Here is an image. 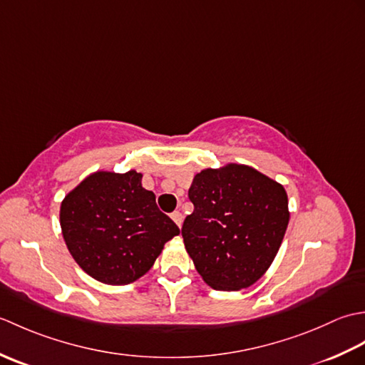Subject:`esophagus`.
<instances>
[{
	"instance_id": "obj_1",
	"label": "esophagus",
	"mask_w": 365,
	"mask_h": 365,
	"mask_svg": "<svg viewBox=\"0 0 365 365\" xmlns=\"http://www.w3.org/2000/svg\"><path fill=\"white\" fill-rule=\"evenodd\" d=\"M170 218H173V221L177 224L178 227L182 226V222H183V215H182L180 212H174V213H170Z\"/></svg>"
}]
</instances>
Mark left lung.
I'll return each instance as SVG.
<instances>
[{
  "mask_svg": "<svg viewBox=\"0 0 365 365\" xmlns=\"http://www.w3.org/2000/svg\"><path fill=\"white\" fill-rule=\"evenodd\" d=\"M195 210L182 237L197 273L216 290L257 282L274 260L289 224L282 185L250 166L205 169L192 180Z\"/></svg>",
  "mask_w": 365,
  "mask_h": 365,
  "instance_id": "left-lung-1",
  "label": "left lung"
}]
</instances>
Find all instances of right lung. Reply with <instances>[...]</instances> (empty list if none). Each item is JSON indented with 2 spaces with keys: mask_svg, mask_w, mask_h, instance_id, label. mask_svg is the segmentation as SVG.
Wrapping results in <instances>:
<instances>
[{
  "mask_svg": "<svg viewBox=\"0 0 365 365\" xmlns=\"http://www.w3.org/2000/svg\"><path fill=\"white\" fill-rule=\"evenodd\" d=\"M136 170L96 173L61 204V229L75 262L97 281L125 285L145 274L180 234Z\"/></svg>",
  "mask_w": 365,
  "mask_h": 365,
  "instance_id": "1",
  "label": "right lung"
}]
</instances>
